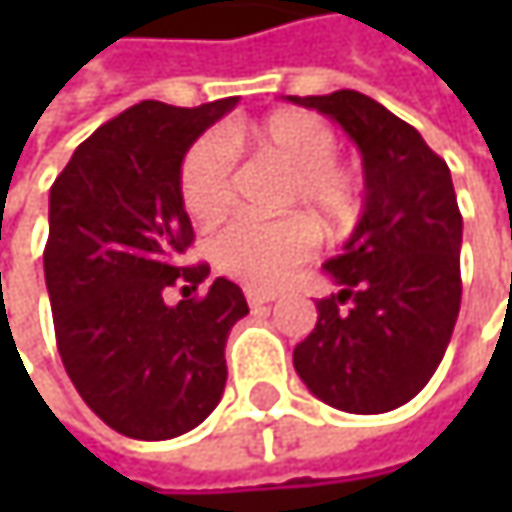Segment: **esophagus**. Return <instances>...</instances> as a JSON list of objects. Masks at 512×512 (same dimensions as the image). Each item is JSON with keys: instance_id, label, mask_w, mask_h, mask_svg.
Masks as SVG:
<instances>
[{"instance_id": "34e87169", "label": "esophagus", "mask_w": 512, "mask_h": 512, "mask_svg": "<svg viewBox=\"0 0 512 512\" xmlns=\"http://www.w3.org/2000/svg\"><path fill=\"white\" fill-rule=\"evenodd\" d=\"M246 299H249V305H266V302H275L278 299V290H269V287H246Z\"/></svg>"}]
</instances>
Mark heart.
I'll use <instances>...</instances> for the list:
<instances>
[{"mask_svg": "<svg viewBox=\"0 0 512 512\" xmlns=\"http://www.w3.org/2000/svg\"><path fill=\"white\" fill-rule=\"evenodd\" d=\"M231 151H249L290 168L284 204H305L320 219L344 225L358 210V180L338 165L335 130L308 112H275L252 127H228L222 136L198 139L180 165V201L186 213L210 225L234 204ZM317 243V228L305 216L252 219L240 216L210 240L216 266L246 284L278 281L305 260Z\"/></svg>", "mask_w": 512, "mask_h": 512, "instance_id": "b5f03b06", "label": "heart"}]
</instances>
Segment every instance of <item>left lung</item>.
Returning <instances> with one entry per match:
<instances>
[{"label": "left lung", "instance_id": "obj_1", "mask_svg": "<svg viewBox=\"0 0 512 512\" xmlns=\"http://www.w3.org/2000/svg\"><path fill=\"white\" fill-rule=\"evenodd\" d=\"M290 100L338 121L364 165L356 231L323 263L341 290L317 302V326L296 344L293 367L341 412H391L430 382L460 314L462 216L451 168L367 94Z\"/></svg>", "mask_w": 512, "mask_h": 512}]
</instances>
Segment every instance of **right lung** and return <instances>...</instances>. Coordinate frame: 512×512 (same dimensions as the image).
Instances as JSON below:
<instances>
[{"label": "right lung", "instance_id": "add662e5", "mask_svg": "<svg viewBox=\"0 0 512 512\" xmlns=\"http://www.w3.org/2000/svg\"><path fill=\"white\" fill-rule=\"evenodd\" d=\"M234 106L145 100L94 130L50 189L44 275L58 356L88 409L130 439L189 433L225 391L228 332L249 314L243 290L216 278L177 305L165 290L210 275L207 263L177 266L195 237L180 165Z\"/></svg>", "mask_w": 512, "mask_h": 512}]
</instances>
